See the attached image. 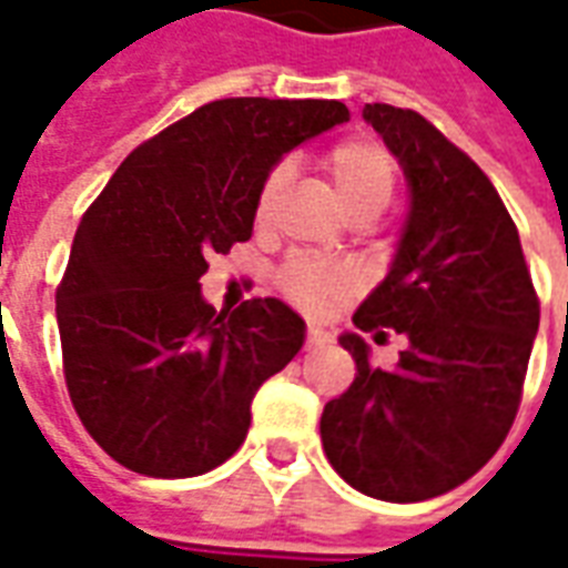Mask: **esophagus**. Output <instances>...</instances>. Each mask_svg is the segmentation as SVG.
Masks as SVG:
<instances>
[{
  "label": "esophagus",
  "mask_w": 568,
  "mask_h": 568,
  "mask_svg": "<svg viewBox=\"0 0 568 568\" xmlns=\"http://www.w3.org/2000/svg\"><path fill=\"white\" fill-rule=\"evenodd\" d=\"M325 344H328V334L322 332V328H316V325H310L304 346H307V349H320V346H325Z\"/></svg>",
  "instance_id": "1"
}]
</instances>
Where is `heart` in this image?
<instances>
[{"instance_id":"obj_1","label":"heart","mask_w":568,"mask_h":568,"mask_svg":"<svg viewBox=\"0 0 568 568\" xmlns=\"http://www.w3.org/2000/svg\"><path fill=\"white\" fill-rule=\"evenodd\" d=\"M325 173L332 179L344 210L353 219H368V222L389 206L395 185H398V163L383 142L371 140V136H349V140L337 142L325 154ZM283 185L285 170L273 166L271 173L264 175L258 197H255L258 222L271 215ZM276 288L297 307L320 313V310L337 304L349 292V276L322 261L292 258L276 273Z\"/></svg>"}]
</instances>
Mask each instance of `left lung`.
<instances>
[{
	"label": "left lung",
	"instance_id": "obj_1",
	"mask_svg": "<svg viewBox=\"0 0 568 568\" xmlns=\"http://www.w3.org/2000/svg\"><path fill=\"white\" fill-rule=\"evenodd\" d=\"M362 115L402 163L410 212L393 267L353 322L407 346L383 371L358 334H341L356 381L322 410V447L358 493L423 501L501 447L524 395L538 295L487 173L414 109L368 103Z\"/></svg>",
	"mask_w": 568,
	"mask_h": 568
}]
</instances>
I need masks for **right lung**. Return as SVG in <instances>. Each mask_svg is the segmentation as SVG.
<instances>
[{
  "label": "right lung",
  "mask_w": 568,
  "mask_h": 568,
  "mask_svg": "<svg viewBox=\"0 0 568 568\" xmlns=\"http://www.w3.org/2000/svg\"><path fill=\"white\" fill-rule=\"evenodd\" d=\"M344 121L337 100H215L130 151L84 212L57 325L72 407L115 463L194 477L240 450L248 405L297 356L304 320L276 297L215 313L200 276L252 236L285 151Z\"/></svg>",
  "instance_id": "add662e5"
}]
</instances>
